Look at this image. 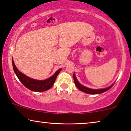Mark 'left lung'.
Segmentation results:
<instances>
[{
	"label": "left lung",
	"instance_id": "left-lung-1",
	"mask_svg": "<svg viewBox=\"0 0 131 131\" xmlns=\"http://www.w3.org/2000/svg\"><path fill=\"white\" fill-rule=\"evenodd\" d=\"M73 79H74V82L75 85H76V87L79 89L80 91H82V92L86 93V94H101V93H103L105 92V91H108V89H110L111 88H112L113 86L114 83L112 84V85L110 86L109 87L105 88H103V89H91V88H87L85 86L82 85L80 84L79 81L77 79L76 75H75V73H73Z\"/></svg>",
	"mask_w": 131,
	"mask_h": 131
}]
</instances>
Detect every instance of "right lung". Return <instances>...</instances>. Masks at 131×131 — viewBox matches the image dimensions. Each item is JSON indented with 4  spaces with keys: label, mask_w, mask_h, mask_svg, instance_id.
Returning <instances> with one entry per match:
<instances>
[{
    "label": "right lung",
    "mask_w": 131,
    "mask_h": 131,
    "mask_svg": "<svg viewBox=\"0 0 131 131\" xmlns=\"http://www.w3.org/2000/svg\"><path fill=\"white\" fill-rule=\"evenodd\" d=\"M12 66H13L14 72L17 75L19 81L27 88L32 91H35V92H43V91H46L51 88V87L55 83L57 76L62 69H60L58 70L52 76H51L48 79L40 80L30 78L23 74L21 71H19L14 63L13 58H12Z\"/></svg>",
    "instance_id": "obj_1"
}]
</instances>
